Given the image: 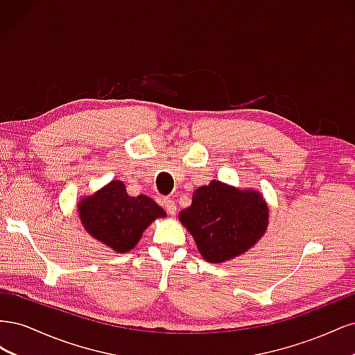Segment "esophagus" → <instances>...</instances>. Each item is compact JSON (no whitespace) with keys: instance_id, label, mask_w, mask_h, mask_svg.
Returning <instances> with one entry per match:
<instances>
[{"instance_id":"34e87169","label":"esophagus","mask_w":355,"mask_h":355,"mask_svg":"<svg viewBox=\"0 0 355 355\" xmlns=\"http://www.w3.org/2000/svg\"><path fill=\"white\" fill-rule=\"evenodd\" d=\"M163 204H164V209L167 210L168 214H171V216H173V214H176V202L173 200H171V198H164Z\"/></svg>"}]
</instances>
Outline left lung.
<instances>
[{
  "label": "left lung",
  "instance_id": "left-lung-1",
  "mask_svg": "<svg viewBox=\"0 0 355 355\" xmlns=\"http://www.w3.org/2000/svg\"><path fill=\"white\" fill-rule=\"evenodd\" d=\"M179 220L210 263L228 262L259 241L270 222V209L259 191L211 180L192 194Z\"/></svg>",
  "mask_w": 355,
  "mask_h": 355
}]
</instances>
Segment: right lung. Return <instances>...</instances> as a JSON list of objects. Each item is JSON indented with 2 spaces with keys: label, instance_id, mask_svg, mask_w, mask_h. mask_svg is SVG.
Instances as JSON below:
<instances>
[{
  "label": "right lung",
  "instance_id": "obj_1",
  "mask_svg": "<svg viewBox=\"0 0 355 355\" xmlns=\"http://www.w3.org/2000/svg\"><path fill=\"white\" fill-rule=\"evenodd\" d=\"M77 213L84 230L116 253L132 250L149 225L167 216L153 198L128 196L124 182L116 179L83 197Z\"/></svg>",
  "mask_w": 355,
  "mask_h": 355
}]
</instances>
